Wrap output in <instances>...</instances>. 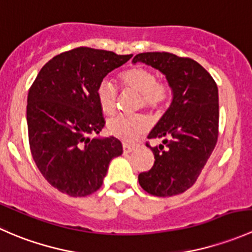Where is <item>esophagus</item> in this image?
<instances>
[{
	"instance_id": "1",
	"label": "esophagus",
	"mask_w": 252,
	"mask_h": 252,
	"mask_svg": "<svg viewBox=\"0 0 252 252\" xmlns=\"http://www.w3.org/2000/svg\"><path fill=\"white\" fill-rule=\"evenodd\" d=\"M134 150H135V145L126 144V142H124V144H123V152L126 155L130 154V152H133Z\"/></svg>"
}]
</instances>
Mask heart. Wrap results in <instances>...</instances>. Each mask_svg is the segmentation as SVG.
I'll use <instances>...</instances> for the list:
<instances>
[{
    "instance_id": "obj_1",
    "label": "heart",
    "mask_w": 252,
    "mask_h": 252,
    "mask_svg": "<svg viewBox=\"0 0 252 252\" xmlns=\"http://www.w3.org/2000/svg\"><path fill=\"white\" fill-rule=\"evenodd\" d=\"M119 81L126 90L135 91L141 96V106L150 110L163 107L169 100L171 88L167 83L157 81L151 70L133 67L119 74ZM96 100L101 111L107 116L114 113L117 107V91L108 81H101L96 89ZM149 128L142 116H116L107 123V130L114 138L131 142L135 141Z\"/></svg>"
}]
</instances>
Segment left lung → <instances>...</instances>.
Returning <instances> with one entry per match:
<instances>
[{"label":"left lung","instance_id":"8db88e82","mask_svg":"<svg viewBox=\"0 0 252 252\" xmlns=\"http://www.w3.org/2000/svg\"><path fill=\"white\" fill-rule=\"evenodd\" d=\"M142 62L166 75L173 98L147 139L163 145L147 147L155 155L149 172L139 174V184L154 196H173L194 185L218 139V88L196 61L168 52L139 53Z\"/></svg>","mask_w":252,"mask_h":252}]
</instances>
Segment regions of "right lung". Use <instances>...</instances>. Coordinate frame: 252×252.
Here are the masks:
<instances>
[{"label": "right lung", "instance_id": "1", "mask_svg": "<svg viewBox=\"0 0 252 252\" xmlns=\"http://www.w3.org/2000/svg\"><path fill=\"white\" fill-rule=\"evenodd\" d=\"M131 56L73 48L48 61L29 89L30 151L45 179L63 194L78 197L95 192L111 159L123 154L114 136H90L106 123L96 100L98 84Z\"/></svg>", "mask_w": 252, "mask_h": 252}]
</instances>
